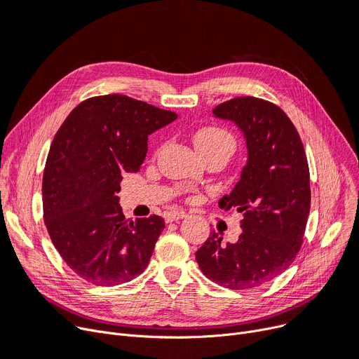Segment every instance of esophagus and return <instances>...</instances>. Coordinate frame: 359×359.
Returning <instances> with one entry per match:
<instances>
[{"label":"esophagus","mask_w":359,"mask_h":359,"mask_svg":"<svg viewBox=\"0 0 359 359\" xmlns=\"http://www.w3.org/2000/svg\"><path fill=\"white\" fill-rule=\"evenodd\" d=\"M187 217V213L182 212V210H174V212H168L165 215V219L166 222H174V220H180V219H184Z\"/></svg>","instance_id":"34e87169"}]
</instances>
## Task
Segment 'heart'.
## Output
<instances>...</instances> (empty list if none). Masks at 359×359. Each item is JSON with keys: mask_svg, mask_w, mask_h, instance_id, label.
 I'll use <instances>...</instances> for the list:
<instances>
[{"mask_svg": "<svg viewBox=\"0 0 359 359\" xmlns=\"http://www.w3.org/2000/svg\"><path fill=\"white\" fill-rule=\"evenodd\" d=\"M193 139L201 155L219 149H225L232 153L235 149V139L232 134L219 127H203L196 131Z\"/></svg>", "mask_w": 359, "mask_h": 359, "instance_id": "b5f03b06", "label": "heart"}]
</instances>
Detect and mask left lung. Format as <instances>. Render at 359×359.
<instances>
[{
  "instance_id": "1",
  "label": "left lung",
  "mask_w": 359,
  "mask_h": 359,
  "mask_svg": "<svg viewBox=\"0 0 359 359\" xmlns=\"http://www.w3.org/2000/svg\"><path fill=\"white\" fill-rule=\"evenodd\" d=\"M213 115L244 134L248 159L222 209L243 213L238 241L210 232L196 252L210 280L229 289H251L279 276L297 257L310 215V169L299 134L275 104L254 96L233 97Z\"/></svg>"
}]
</instances>
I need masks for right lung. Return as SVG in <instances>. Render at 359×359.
I'll return each mask as SVG.
<instances>
[{"label": "right lung", "instance_id": "1", "mask_svg": "<svg viewBox=\"0 0 359 359\" xmlns=\"http://www.w3.org/2000/svg\"><path fill=\"white\" fill-rule=\"evenodd\" d=\"M177 116L114 93L83 100L57 131L42 180L43 220L81 279L121 285L147 267L165 222L156 215L126 219L116 194L123 174L140 169L149 135Z\"/></svg>", "mask_w": 359, "mask_h": 359}]
</instances>
